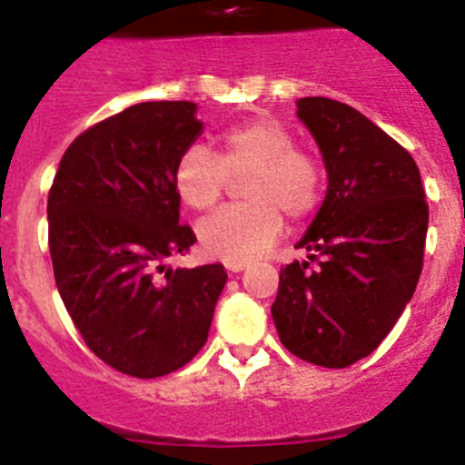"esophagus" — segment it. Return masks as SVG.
Segmentation results:
<instances>
[{
  "label": "esophagus",
  "mask_w": 465,
  "mask_h": 465,
  "mask_svg": "<svg viewBox=\"0 0 465 465\" xmlns=\"http://www.w3.org/2000/svg\"><path fill=\"white\" fill-rule=\"evenodd\" d=\"M245 266H247V263H242V262H229V263H224V268H227L229 272H241V271H245Z\"/></svg>",
  "instance_id": "1"
}]
</instances>
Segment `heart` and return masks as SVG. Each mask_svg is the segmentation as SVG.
I'll return each mask as SVG.
<instances>
[{"mask_svg": "<svg viewBox=\"0 0 465 465\" xmlns=\"http://www.w3.org/2000/svg\"><path fill=\"white\" fill-rule=\"evenodd\" d=\"M242 175L241 197L247 203L223 208L199 223V247L206 257L227 263L252 262L280 238L282 213L302 220L319 203V164L296 149L284 125L268 116L223 130L218 153L203 144H190L173 167V190L185 206L208 211L223 199L232 179Z\"/></svg>", "mask_w": 465, "mask_h": 465, "instance_id": "heart-1", "label": "heart"}]
</instances>
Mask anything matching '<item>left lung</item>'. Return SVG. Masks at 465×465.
<instances>
[{
	"instance_id": "1",
	"label": "left lung",
	"mask_w": 465,
	"mask_h": 465,
	"mask_svg": "<svg viewBox=\"0 0 465 465\" xmlns=\"http://www.w3.org/2000/svg\"><path fill=\"white\" fill-rule=\"evenodd\" d=\"M296 105L328 190L296 245L317 266L282 268L271 314L293 355L341 370L370 355L413 298L429 206L415 160L367 116L321 95Z\"/></svg>"
}]
</instances>
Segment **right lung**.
Listing matches in <instances>:
<instances>
[{
  "label": "right lung",
  "mask_w": 465,
  "mask_h": 465,
  "mask_svg": "<svg viewBox=\"0 0 465 465\" xmlns=\"http://www.w3.org/2000/svg\"><path fill=\"white\" fill-rule=\"evenodd\" d=\"M202 130L197 103H137L68 146L47 194L59 296L86 346L134 379L199 353L227 282L223 263L164 266L197 241L179 224L173 167Z\"/></svg>",
  "instance_id": "add662e5"
}]
</instances>
